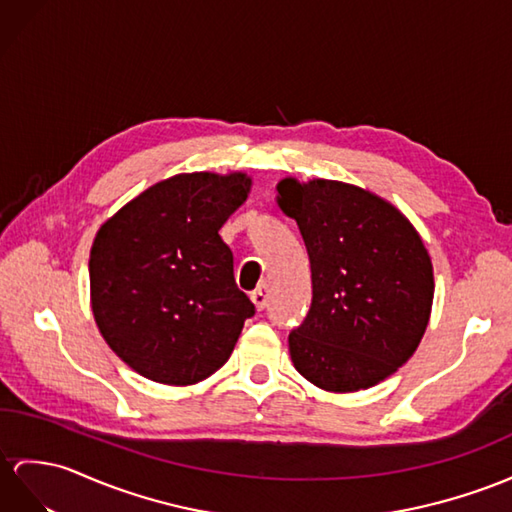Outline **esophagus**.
I'll return each mask as SVG.
<instances>
[{"instance_id":"34e87169","label":"esophagus","mask_w":512,"mask_h":512,"mask_svg":"<svg viewBox=\"0 0 512 512\" xmlns=\"http://www.w3.org/2000/svg\"><path fill=\"white\" fill-rule=\"evenodd\" d=\"M252 302L256 304L258 310H263L269 302V286L267 284H258V289H254L252 293Z\"/></svg>"}]
</instances>
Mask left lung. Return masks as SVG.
Returning <instances> with one entry per match:
<instances>
[{"mask_svg":"<svg viewBox=\"0 0 512 512\" xmlns=\"http://www.w3.org/2000/svg\"><path fill=\"white\" fill-rule=\"evenodd\" d=\"M278 204L297 221L313 273L310 310L289 334L295 369L334 393L389 378L415 354L432 310V263L413 223L336 180L284 178Z\"/></svg>","mask_w":512,"mask_h":512,"instance_id":"obj_1","label":"left lung"}]
</instances>
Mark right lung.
<instances>
[{
    "label": "right lung",
    "mask_w": 512,
    "mask_h": 512,
    "mask_svg": "<svg viewBox=\"0 0 512 512\" xmlns=\"http://www.w3.org/2000/svg\"><path fill=\"white\" fill-rule=\"evenodd\" d=\"M249 186L245 173H180L99 228L89 260L93 317L141 376L176 386L213 376L256 313L219 236Z\"/></svg>",
    "instance_id": "right-lung-1"
}]
</instances>
